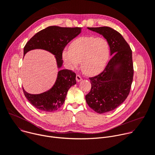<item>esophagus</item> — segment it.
Returning <instances> with one entry per match:
<instances>
[{"label":"esophagus","instance_id":"esophagus-1","mask_svg":"<svg viewBox=\"0 0 155 155\" xmlns=\"http://www.w3.org/2000/svg\"><path fill=\"white\" fill-rule=\"evenodd\" d=\"M82 80V78H81V77L79 75H76V80H77V81H80L81 80Z\"/></svg>","mask_w":155,"mask_h":155}]
</instances>
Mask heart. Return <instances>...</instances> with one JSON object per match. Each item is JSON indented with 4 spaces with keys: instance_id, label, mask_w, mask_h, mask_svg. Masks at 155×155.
<instances>
[{
    "instance_id": "obj_1",
    "label": "heart",
    "mask_w": 155,
    "mask_h": 155,
    "mask_svg": "<svg viewBox=\"0 0 155 155\" xmlns=\"http://www.w3.org/2000/svg\"><path fill=\"white\" fill-rule=\"evenodd\" d=\"M109 53V45L104 38L84 36L74 40L69 49L62 51V58L71 69L75 68L81 62L83 72L94 75L104 68Z\"/></svg>"
}]
</instances>
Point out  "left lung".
<instances>
[{
    "label": "left lung",
    "instance_id": "left-lung-1",
    "mask_svg": "<svg viewBox=\"0 0 155 155\" xmlns=\"http://www.w3.org/2000/svg\"><path fill=\"white\" fill-rule=\"evenodd\" d=\"M87 29L104 37L112 55L101 73L90 77L91 88L85 96L89 107L101 114L117 108L130 93L134 75L132 50L121 34L112 28Z\"/></svg>",
    "mask_w": 155,
    "mask_h": 155
}]
</instances>
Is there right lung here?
<instances>
[{"mask_svg": "<svg viewBox=\"0 0 155 155\" xmlns=\"http://www.w3.org/2000/svg\"><path fill=\"white\" fill-rule=\"evenodd\" d=\"M81 28L49 26L35 34L26 44L24 54L30 50L43 49L55 55L58 67L62 64V51L72 39L81 32ZM76 74L71 70L59 71L57 80L49 91L39 94H31L23 90L25 97L36 108L52 112L64 104L69 88L76 84Z\"/></svg>", "mask_w": 155, "mask_h": 155, "instance_id": "add662e5", "label": "right lung"}]
</instances>
